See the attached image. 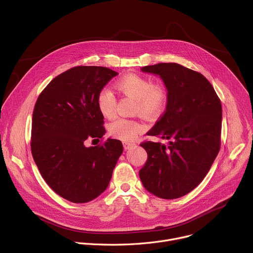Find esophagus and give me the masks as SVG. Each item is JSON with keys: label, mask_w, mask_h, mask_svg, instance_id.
<instances>
[{"label": "esophagus", "mask_w": 253, "mask_h": 253, "mask_svg": "<svg viewBox=\"0 0 253 253\" xmlns=\"http://www.w3.org/2000/svg\"><path fill=\"white\" fill-rule=\"evenodd\" d=\"M123 146H124V149H125V150H129V149L135 147L136 144H135V143H130V142H126V141H125V142H123Z\"/></svg>", "instance_id": "1"}]
</instances>
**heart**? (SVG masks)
<instances>
[{
  "label": "heart",
  "instance_id": "obj_1",
  "mask_svg": "<svg viewBox=\"0 0 253 253\" xmlns=\"http://www.w3.org/2000/svg\"><path fill=\"white\" fill-rule=\"evenodd\" d=\"M116 86L122 93L136 100V111L142 116L156 117L164 110L167 93L161 85H153L146 78L129 74L118 80ZM97 106L103 116L111 118L114 115L116 100L109 89L104 88L99 92ZM143 129L139 122L125 118H117L109 124L110 134L123 141L134 140Z\"/></svg>",
  "mask_w": 253,
  "mask_h": 253
}]
</instances>
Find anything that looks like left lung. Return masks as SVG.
Here are the masks:
<instances>
[{"label": "left lung", "mask_w": 253, "mask_h": 253, "mask_svg": "<svg viewBox=\"0 0 253 253\" xmlns=\"http://www.w3.org/2000/svg\"><path fill=\"white\" fill-rule=\"evenodd\" d=\"M141 71L158 75L167 90L165 112L147 132L167 143L140 145L148 154L141 182L159 198L182 197L202 181L219 152L221 103L202 74L182 65L160 63Z\"/></svg>", "instance_id": "obj_1"}]
</instances>
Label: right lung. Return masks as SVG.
<instances>
[{"instance_id":"add662e5","label":"right lung","mask_w":253,"mask_h":253,"mask_svg":"<svg viewBox=\"0 0 253 253\" xmlns=\"http://www.w3.org/2000/svg\"><path fill=\"white\" fill-rule=\"evenodd\" d=\"M117 75L106 67H74L54 78L36 102L33 158L47 184L71 202L86 203L103 193L123 152L117 139L85 145L89 137L102 138L106 132L97 97Z\"/></svg>"}]
</instances>
